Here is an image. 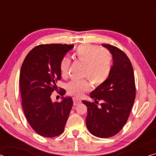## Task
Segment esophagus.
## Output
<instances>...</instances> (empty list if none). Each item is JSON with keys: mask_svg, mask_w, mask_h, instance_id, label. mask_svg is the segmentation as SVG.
<instances>
[{"mask_svg": "<svg viewBox=\"0 0 156 156\" xmlns=\"http://www.w3.org/2000/svg\"><path fill=\"white\" fill-rule=\"evenodd\" d=\"M73 105L74 106H76V105H78V104H79L80 103H81L80 99H78V98H76V97H73Z\"/></svg>", "mask_w": 156, "mask_h": 156, "instance_id": "esophagus-1", "label": "esophagus"}]
</instances>
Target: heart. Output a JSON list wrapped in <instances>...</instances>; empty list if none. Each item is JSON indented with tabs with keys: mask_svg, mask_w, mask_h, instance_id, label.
<instances>
[{
	"mask_svg": "<svg viewBox=\"0 0 156 156\" xmlns=\"http://www.w3.org/2000/svg\"><path fill=\"white\" fill-rule=\"evenodd\" d=\"M75 59L84 64L83 70V77H87L94 85H99L105 82L111 71V56L105 49L98 46L83 44L78 46L73 54ZM71 60L64 57L59 64V69L62 76L68 74ZM91 87L87 80H73L66 85L69 94L81 97L84 92Z\"/></svg>",
	"mask_w": 156,
	"mask_h": 156,
	"instance_id": "heart-1",
	"label": "heart"
}]
</instances>
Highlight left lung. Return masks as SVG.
Instances as JSON below:
<instances>
[{"instance_id":"left-lung-1","label":"left lung","mask_w":156,"mask_h":156,"mask_svg":"<svg viewBox=\"0 0 156 156\" xmlns=\"http://www.w3.org/2000/svg\"><path fill=\"white\" fill-rule=\"evenodd\" d=\"M112 55L113 65L108 78L90 93L94 102L83 101L87 108L86 125L93 135L108 138L115 135L125 125L136 96L132 63L119 48L102 44ZM97 100L103 101L101 108Z\"/></svg>"}]
</instances>
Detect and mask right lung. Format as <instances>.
<instances>
[{
  "label": "right lung",
  "instance_id": "add662e5",
  "mask_svg": "<svg viewBox=\"0 0 156 156\" xmlns=\"http://www.w3.org/2000/svg\"><path fill=\"white\" fill-rule=\"evenodd\" d=\"M73 45L46 44L36 46L27 55L21 67L20 87L22 104L27 121L36 133L54 137L64 131L73 106L71 97L52 102L51 94L57 90L56 83L62 78L59 64Z\"/></svg>",
  "mask_w": 156,
  "mask_h": 156
}]
</instances>
